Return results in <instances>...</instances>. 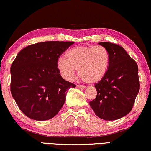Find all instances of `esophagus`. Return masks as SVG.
<instances>
[{
	"instance_id": "1",
	"label": "esophagus",
	"mask_w": 151,
	"mask_h": 151,
	"mask_svg": "<svg viewBox=\"0 0 151 151\" xmlns=\"http://www.w3.org/2000/svg\"><path fill=\"white\" fill-rule=\"evenodd\" d=\"M76 87H77V88H79V89H84L86 88L84 86H81V85H77V86H76Z\"/></svg>"
}]
</instances>
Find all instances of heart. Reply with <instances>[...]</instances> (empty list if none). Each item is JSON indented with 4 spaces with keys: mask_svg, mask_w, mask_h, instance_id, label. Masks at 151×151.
I'll list each match as a JSON object with an SVG mask.
<instances>
[{
    "mask_svg": "<svg viewBox=\"0 0 151 151\" xmlns=\"http://www.w3.org/2000/svg\"><path fill=\"white\" fill-rule=\"evenodd\" d=\"M66 59L60 58L57 67L67 80L74 78L76 70L87 83H96L106 75L110 62L108 50L103 46H77L70 48L65 54Z\"/></svg>",
    "mask_w": 151,
    "mask_h": 151,
    "instance_id": "obj_1",
    "label": "heart"
}]
</instances>
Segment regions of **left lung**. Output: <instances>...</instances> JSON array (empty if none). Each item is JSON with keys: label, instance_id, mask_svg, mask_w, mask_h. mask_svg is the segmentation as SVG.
I'll list each match as a JSON object with an SVG mask.
<instances>
[{"label": "left lung", "instance_id": "8db88e82", "mask_svg": "<svg viewBox=\"0 0 151 151\" xmlns=\"http://www.w3.org/2000/svg\"><path fill=\"white\" fill-rule=\"evenodd\" d=\"M99 44L108 50L110 62L106 75L95 84L97 95L89 104L101 119L116 120L132 110L140 90L138 68L119 45L106 42Z\"/></svg>", "mask_w": 151, "mask_h": 151}]
</instances>
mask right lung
Segmentation results:
<instances>
[{"mask_svg": "<svg viewBox=\"0 0 151 151\" xmlns=\"http://www.w3.org/2000/svg\"><path fill=\"white\" fill-rule=\"evenodd\" d=\"M74 42L49 41L21 50L11 67V92L26 116L38 121L52 119L75 84L60 75L58 58Z\"/></svg>", "mask_w": 151, "mask_h": 151, "instance_id": "right-lung-1", "label": "right lung"}]
</instances>
